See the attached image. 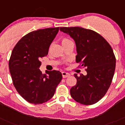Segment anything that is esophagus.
Masks as SVG:
<instances>
[{
    "instance_id": "34e87169",
    "label": "esophagus",
    "mask_w": 125,
    "mask_h": 125,
    "mask_svg": "<svg viewBox=\"0 0 125 125\" xmlns=\"http://www.w3.org/2000/svg\"><path fill=\"white\" fill-rule=\"evenodd\" d=\"M62 77H63V78H68V77L70 76V74L68 73L62 72Z\"/></svg>"
}]
</instances>
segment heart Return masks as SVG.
I'll list each match as a JSON object with an SVG mask.
<instances>
[{"label": "heart", "instance_id": "1", "mask_svg": "<svg viewBox=\"0 0 125 125\" xmlns=\"http://www.w3.org/2000/svg\"><path fill=\"white\" fill-rule=\"evenodd\" d=\"M71 42H72L71 40H70L69 39L67 38V37H63V38L61 39V44L63 46L68 44V43Z\"/></svg>", "mask_w": 125, "mask_h": 125}]
</instances>
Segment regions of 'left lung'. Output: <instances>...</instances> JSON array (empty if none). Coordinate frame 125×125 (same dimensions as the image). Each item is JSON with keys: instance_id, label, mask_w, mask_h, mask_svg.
<instances>
[{"instance_id": "1", "label": "left lung", "mask_w": 125, "mask_h": 125, "mask_svg": "<svg viewBox=\"0 0 125 125\" xmlns=\"http://www.w3.org/2000/svg\"><path fill=\"white\" fill-rule=\"evenodd\" d=\"M60 31L74 40L76 61L87 72L86 76L74 74L77 83L71 88V96L82 104H93L105 95L111 85L116 66L113 51L105 39L91 29L63 27Z\"/></svg>"}]
</instances>
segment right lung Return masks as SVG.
I'll return each mask as SVG.
<instances>
[{
    "label": "right lung",
    "mask_w": 125,
    "mask_h": 125,
    "mask_svg": "<svg viewBox=\"0 0 125 125\" xmlns=\"http://www.w3.org/2000/svg\"><path fill=\"white\" fill-rule=\"evenodd\" d=\"M59 27L31 32L22 37L13 49L9 62L13 84L17 92L30 103L40 104L52 98L62 79L59 71L39 69L41 58L48 54L49 46Z\"/></svg>",
    "instance_id": "add662e5"
}]
</instances>
